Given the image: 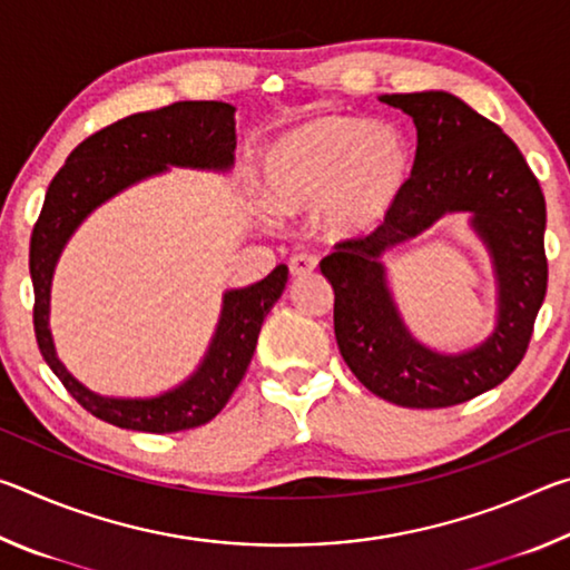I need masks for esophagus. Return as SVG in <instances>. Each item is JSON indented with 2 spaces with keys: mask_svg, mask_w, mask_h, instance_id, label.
I'll return each mask as SVG.
<instances>
[{
  "mask_svg": "<svg viewBox=\"0 0 570 570\" xmlns=\"http://www.w3.org/2000/svg\"><path fill=\"white\" fill-rule=\"evenodd\" d=\"M316 264H320V262H316V256L296 254V256H292V262H288V268H292L294 276H306V274L314 272Z\"/></svg>",
  "mask_w": 570,
  "mask_h": 570,
  "instance_id": "obj_1",
  "label": "esophagus"
}]
</instances>
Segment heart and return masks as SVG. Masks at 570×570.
I'll return each mask as SVG.
<instances>
[{
	"instance_id": "b5f03b06",
	"label": "heart",
	"mask_w": 570,
	"mask_h": 570,
	"mask_svg": "<svg viewBox=\"0 0 570 570\" xmlns=\"http://www.w3.org/2000/svg\"><path fill=\"white\" fill-rule=\"evenodd\" d=\"M412 176L404 135L356 115H324L268 148L262 186L278 214L320 206L332 238H364L384 226Z\"/></svg>"
}]
</instances>
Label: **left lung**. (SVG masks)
<instances>
[{"label":"left lung","instance_id":"1","mask_svg":"<svg viewBox=\"0 0 570 570\" xmlns=\"http://www.w3.org/2000/svg\"><path fill=\"white\" fill-rule=\"evenodd\" d=\"M417 128L407 188L384 226L322 258L334 288V334L366 390L400 407L435 410L498 387L528 350L548 288L546 198L523 153L495 122L442 90L382 95ZM450 213H468L494 262L499 312L485 341L438 353L403 324L383 258Z\"/></svg>","mask_w":570,"mask_h":570}]
</instances>
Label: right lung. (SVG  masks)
I'll return each mask as SVG.
<instances>
[{
	"label": "right lung",
	"instance_id": "add662e5",
	"mask_svg": "<svg viewBox=\"0 0 570 570\" xmlns=\"http://www.w3.org/2000/svg\"><path fill=\"white\" fill-rule=\"evenodd\" d=\"M234 112L236 108L228 102L188 100L128 115L82 140L47 188L30 240L37 344L65 390L90 414L115 428L166 435L214 420L244 380L266 314L284 294L288 268L278 264L262 282L228 288L214 340L188 380L156 397H105L75 380L57 356L50 332L55 266L82 220L135 183L170 168L214 173L234 168Z\"/></svg>",
	"mask_w": 570,
	"mask_h": 570
}]
</instances>
